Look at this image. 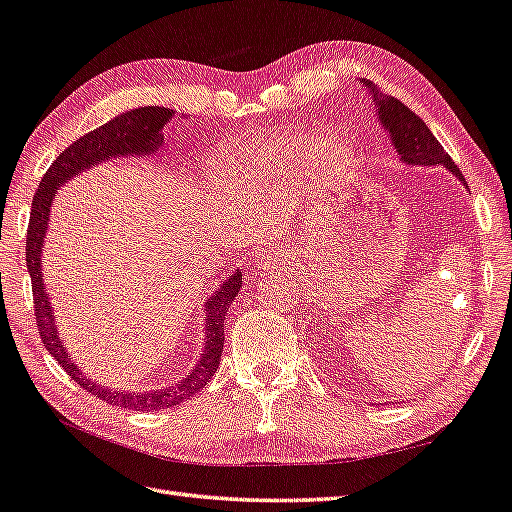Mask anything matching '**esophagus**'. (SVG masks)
Masks as SVG:
<instances>
[{"label": "esophagus", "mask_w": 512, "mask_h": 512, "mask_svg": "<svg viewBox=\"0 0 512 512\" xmlns=\"http://www.w3.org/2000/svg\"><path fill=\"white\" fill-rule=\"evenodd\" d=\"M281 261H283L281 251H277V248H266V251H261V255L255 261V272H266V270L277 268Z\"/></svg>", "instance_id": "1"}]
</instances>
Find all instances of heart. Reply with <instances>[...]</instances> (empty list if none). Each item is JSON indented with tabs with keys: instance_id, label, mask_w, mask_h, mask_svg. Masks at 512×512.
Instances as JSON below:
<instances>
[{
	"instance_id": "heart-1",
	"label": "heart",
	"mask_w": 512,
	"mask_h": 512,
	"mask_svg": "<svg viewBox=\"0 0 512 512\" xmlns=\"http://www.w3.org/2000/svg\"><path fill=\"white\" fill-rule=\"evenodd\" d=\"M312 152V163H318L325 172L342 170L351 161V148L340 141H318L310 148L307 137L266 139L251 146H229L211 163L209 174L216 183H237L264 189L288 187L290 176L299 172Z\"/></svg>"
}]
</instances>
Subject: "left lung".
Wrapping results in <instances>:
<instances>
[{
	"label": "left lung",
	"instance_id": "8db88e82",
	"mask_svg": "<svg viewBox=\"0 0 512 512\" xmlns=\"http://www.w3.org/2000/svg\"><path fill=\"white\" fill-rule=\"evenodd\" d=\"M362 85L373 95L375 109L379 124L384 126L386 133L390 135L392 146H395L399 161L406 165H421V168H430V165H443L458 181L465 183L458 165L449 159V154L438 144V139L430 133V128L425 126L419 115H414L406 104H401L392 95L379 93L377 85L371 80H360ZM467 185V183H465Z\"/></svg>",
	"mask_w": 512,
	"mask_h": 512
}]
</instances>
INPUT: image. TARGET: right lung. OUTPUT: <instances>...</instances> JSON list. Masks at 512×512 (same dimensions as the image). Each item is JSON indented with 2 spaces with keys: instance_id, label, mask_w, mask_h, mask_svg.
Instances as JSON below:
<instances>
[{
  "instance_id": "obj_1",
  "label": "right lung",
  "mask_w": 512,
  "mask_h": 512,
  "mask_svg": "<svg viewBox=\"0 0 512 512\" xmlns=\"http://www.w3.org/2000/svg\"><path fill=\"white\" fill-rule=\"evenodd\" d=\"M172 117L174 111L165 109V106H141V109L120 113L111 122H106L104 126L91 130L85 137L76 139L67 150L58 154L56 161L50 165V170L43 174L37 194L32 198V213L26 237V264L32 279L34 314H37L43 347L65 368L67 375L87 392H91V395H98L102 401L111 403V406L141 412L178 406V403L194 397L200 388H205L213 373L218 371L224 347V316H227V310L242 288V272L235 270L233 275L224 279L205 303V349H202L200 360L192 373L185 375L181 382L154 390H113L87 379V375L80 371L78 364L67 353L54 323L50 294H47L43 283L41 257L56 189L63 187L76 174L85 172L102 161L120 157H148V154L152 157L165 144L163 126Z\"/></svg>"
}]
</instances>
